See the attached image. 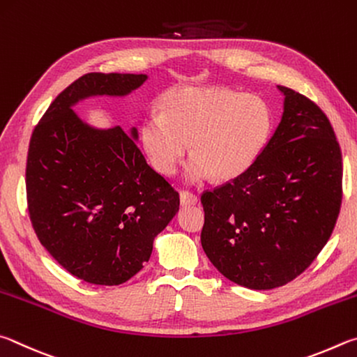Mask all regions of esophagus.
<instances>
[{"mask_svg": "<svg viewBox=\"0 0 357 357\" xmlns=\"http://www.w3.org/2000/svg\"><path fill=\"white\" fill-rule=\"evenodd\" d=\"M180 204L182 207H190V205L197 204V197L190 191H180Z\"/></svg>", "mask_w": 357, "mask_h": 357, "instance_id": "obj_1", "label": "esophagus"}]
</instances>
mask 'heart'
<instances>
[{
    "instance_id": "1",
    "label": "heart",
    "mask_w": 357,
    "mask_h": 357,
    "mask_svg": "<svg viewBox=\"0 0 357 357\" xmlns=\"http://www.w3.org/2000/svg\"><path fill=\"white\" fill-rule=\"evenodd\" d=\"M273 133V111L264 98L222 87H177L162 111L144 116L139 136L150 165L174 175L188 153L185 178L230 180L249 171Z\"/></svg>"
}]
</instances>
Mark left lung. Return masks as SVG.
Listing matches in <instances>:
<instances>
[{
  "label": "left lung",
  "instance_id": "obj_1",
  "mask_svg": "<svg viewBox=\"0 0 357 357\" xmlns=\"http://www.w3.org/2000/svg\"><path fill=\"white\" fill-rule=\"evenodd\" d=\"M284 112L255 165L204 191L201 243L224 278L252 290L285 285L320 254L342 204V152L326 114L285 86Z\"/></svg>",
  "mask_w": 357,
  "mask_h": 357
}]
</instances>
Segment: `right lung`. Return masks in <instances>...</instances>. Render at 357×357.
Returning <instances> with one entry per match:
<instances>
[{
	"label": "right lung",
	"instance_id": "add662e5",
	"mask_svg": "<svg viewBox=\"0 0 357 357\" xmlns=\"http://www.w3.org/2000/svg\"><path fill=\"white\" fill-rule=\"evenodd\" d=\"M146 79L86 73L53 100L31 136V224L52 257L84 282H127L178 211V192L147 165L135 127L130 135L121 127L93 128L72 109L87 97L127 96Z\"/></svg>",
	"mask_w": 357,
	"mask_h": 357
}]
</instances>
